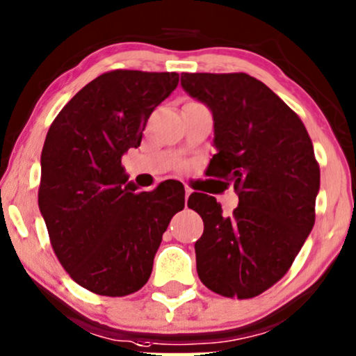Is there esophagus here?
I'll use <instances>...</instances> for the list:
<instances>
[{"label": "esophagus", "mask_w": 356, "mask_h": 356, "mask_svg": "<svg viewBox=\"0 0 356 356\" xmlns=\"http://www.w3.org/2000/svg\"><path fill=\"white\" fill-rule=\"evenodd\" d=\"M191 193H193V189L189 188L188 184H186V186H184V197H186V200H188V197H189V195H191Z\"/></svg>", "instance_id": "34e87169"}]
</instances>
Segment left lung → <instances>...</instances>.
<instances>
[{
    "instance_id": "left-lung-1",
    "label": "left lung",
    "mask_w": 356,
    "mask_h": 356,
    "mask_svg": "<svg viewBox=\"0 0 356 356\" xmlns=\"http://www.w3.org/2000/svg\"><path fill=\"white\" fill-rule=\"evenodd\" d=\"M181 86L214 119L211 175L238 195L232 218L216 197L189 196L204 222L195 243L197 276L220 296L255 298L283 278L314 227L321 170L311 137L298 114L247 73H181Z\"/></svg>"
}]
</instances>
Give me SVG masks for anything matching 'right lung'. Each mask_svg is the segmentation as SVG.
<instances>
[{
    "mask_svg": "<svg viewBox=\"0 0 356 356\" xmlns=\"http://www.w3.org/2000/svg\"><path fill=\"white\" fill-rule=\"evenodd\" d=\"M178 73L114 70L81 88L50 126L40 155L39 209L72 280L127 296L150 278L161 235L184 207L179 183L137 191L121 165Z\"/></svg>",
    "mask_w": 356,
    "mask_h": 356,
    "instance_id": "1",
    "label": "right lung"
}]
</instances>
